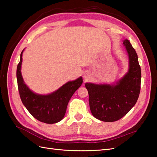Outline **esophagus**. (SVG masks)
Here are the masks:
<instances>
[{"label": "esophagus", "instance_id": "1", "mask_svg": "<svg viewBox=\"0 0 157 157\" xmlns=\"http://www.w3.org/2000/svg\"><path fill=\"white\" fill-rule=\"evenodd\" d=\"M86 75H84V78H86Z\"/></svg>", "mask_w": 157, "mask_h": 157}]
</instances>
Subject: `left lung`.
Wrapping results in <instances>:
<instances>
[{"label": "left lung", "instance_id": "obj_1", "mask_svg": "<svg viewBox=\"0 0 157 157\" xmlns=\"http://www.w3.org/2000/svg\"><path fill=\"white\" fill-rule=\"evenodd\" d=\"M123 42L129 57L128 72L115 84H85L92 114L102 121L121 119L135 105L140 92L141 69L137 53L128 40Z\"/></svg>", "mask_w": 157, "mask_h": 157}]
</instances>
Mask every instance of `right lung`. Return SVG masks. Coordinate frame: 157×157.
<instances>
[{
	"instance_id": "right-lung-1",
	"label": "right lung",
	"mask_w": 157,
	"mask_h": 157,
	"mask_svg": "<svg viewBox=\"0 0 157 157\" xmlns=\"http://www.w3.org/2000/svg\"><path fill=\"white\" fill-rule=\"evenodd\" d=\"M23 51L20 55V61L17 67L18 90L23 105L40 121L52 124L61 121L65 116L70 98L82 84V78L79 77L74 81L67 82L51 94H36L28 87L22 78L21 67Z\"/></svg>"
}]
</instances>
